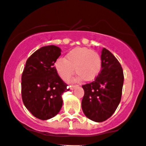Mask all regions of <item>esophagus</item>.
Returning a JSON list of instances; mask_svg holds the SVG:
<instances>
[{
  "mask_svg": "<svg viewBox=\"0 0 146 146\" xmlns=\"http://www.w3.org/2000/svg\"><path fill=\"white\" fill-rule=\"evenodd\" d=\"M77 87H78V85H70V90H74L75 88H76Z\"/></svg>",
  "mask_w": 146,
  "mask_h": 146,
  "instance_id": "1",
  "label": "esophagus"
}]
</instances>
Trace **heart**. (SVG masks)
<instances>
[{"label":"heart","mask_w":146,"mask_h":146,"mask_svg":"<svg viewBox=\"0 0 146 146\" xmlns=\"http://www.w3.org/2000/svg\"><path fill=\"white\" fill-rule=\"evenodd\" d=\"M55 68L60 77L66 80L76 72L85 81L96 78L101 70L102 59L96 51L87 47H78L69 51L64 58L56 61Z\"/></svg>","instance_id":"obj_1"}]
</instances>
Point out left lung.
I'll return each mask as SVG.
<instances>
[{
	"label": "left lung",
	"mask_w": 146,
	"mask_h": 146,
	"mask_svg": "<svg viewBox=\"0 0 146 146\" xmlns=\"http://www.w3.org/2000/svg\"><path fill=\"white\" fill-rule=\"evenodd\" d=\"M102 70L95 80L82 85L85 91L82 109L88 118L102 122L117 110L121 98L123 84V69L116 57L103 48Z\"/></svg>",
	"instance_id": "8db88e82"
}]
</instances>
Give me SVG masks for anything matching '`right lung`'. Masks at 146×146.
<instances>
[{"mask_svg":"<svg viewBox=\"0 0 146 146\" xmlns=\"http://www.w3.org/2000/svg\"><path fill=\"white\" fill-rule=\"evenodd\" d=\"M61 49L54 45L36 50L26 61L22 75V99L32 115L47 120L56 115L63 104L61 95L69 90L54 67Z\"/></svg>","mask_w":146,"mask_h":146,"instance_id":"1","label":"right lung"}]
</instances>
